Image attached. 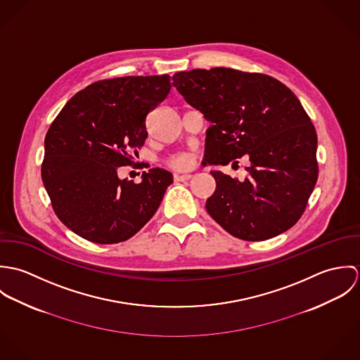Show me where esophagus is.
<instances>
[{
  "label": "esophagus",
  "instance_id": "obj_1",
  "mask_svg": "<svg viewBox=\"0 0 360 360\" xmlns=\"http://www.w3.org/2000/svg\"><path fill=\"white\" fill-rule=\"evenodd\" d=\"M191 177H193L191 174H179V173L174 174V180L176 181H188Z\"/></svg>",
  "mask_w": 360,
  "mask_h": 360
}]
</instances>
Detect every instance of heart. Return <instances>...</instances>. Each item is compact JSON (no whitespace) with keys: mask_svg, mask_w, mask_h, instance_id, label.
I'll list each match as a JSON object with an SVG mask.
<instances>
[{"mask_svg":"<svg viewBox=\"0 0 360 360\" xmlns=\"http://www.w3.org/2000/svg\"><path fill=\"white\" fill-rule=\"evenodd\" d=\"M167 165L174 169H186L190 165V158L187 155H176L167 159Z\"/></svg>","mask_w":360,"mask_h":360,"instance_id":"b5f03b06","label":"heart"}]
</instances>
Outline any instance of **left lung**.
I'll return each mask as SVG.
<instances>
[{
	"label": "left lung",
	"instance_id": "left-lung-1",
	"mask_svg": "<svg viewBox=\"0 0 360 360\" xmlns=\"http://www.w3.org/2000/svg\"><path fill=\"white\" fill-rule=\"evenodd\" d=\"M173 86L212 123L205 165H238L248 155V177L212 172L216 191L206 210L231 236L264 241L304 214L319 176L317 134L295 94L277 79L230 68L194 69Z\"/></svg>",
	"mask_w": 360,
	"mask_h": 360
}]
</instances>
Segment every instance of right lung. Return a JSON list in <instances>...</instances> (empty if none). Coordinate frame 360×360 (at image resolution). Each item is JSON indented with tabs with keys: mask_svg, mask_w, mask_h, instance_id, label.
Returning a JSON list of instances; mask_svg holds the SVG:
<instances>
[{
	"mask_svg": "<svg viewBox=\"0 0 360 360\" xmlns=\"http://www.w3.org/2000/svg\"><path fill=\"white\" fill-rule=\"evenodd\" d=\"M170 89L169 75L98 80L53 119L41 179L58 219L84 240L126 241L160 205L172 173L154 167L134 183L120 180L117 169L134 163L148 136L146 119Z\"/></svg>",
	"mask_w": 360,
	"mask_h": 360,
	"instance_id": "obj_1",
	"label": "right lung"
}]
</instances>
